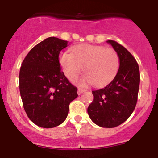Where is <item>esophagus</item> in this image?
<instances>
[{"instance_id": "34e87169", "label": "esophagus", "mask_w": 158, "mask_h": 158, "mask_svg": "<svg viewBox=\"0 0 158 158\" xmlns=\"http://www.w3.org/2000/svg\"><path fill=\"white\" fill-rule=\"evenodd\" d=\"M86 90L85 89H81V88H78V89H77V93L79 95L80 94H81L82 93H84V92H85Z\"/></svg>"}]
</instances>
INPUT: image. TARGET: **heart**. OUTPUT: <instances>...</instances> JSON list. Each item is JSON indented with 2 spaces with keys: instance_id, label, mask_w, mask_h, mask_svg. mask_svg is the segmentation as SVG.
<instances>
[{
  "instance_id": "b5f03b06",
  "label": "heart",
  "mask_w": 158,
  "mask_h": 158,
  "mask_svg": "<svg viewBox=\"0 0 158 158\" xmlns=\"http://www.w3.org/2000/svg\"><path fill=\"white\" fill-rule=\"evenodd\" d=\"M72 52L64 51L59 56L62 70L69 80L73 81L82 72L86 76L79 81L85 85L103 86L116 76L120 60L115 49L104 46L82 44L73 48Z\"/></svg>"
}]
</instances>
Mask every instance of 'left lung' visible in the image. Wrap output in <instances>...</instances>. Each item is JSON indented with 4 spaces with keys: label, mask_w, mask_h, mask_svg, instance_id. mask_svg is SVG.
Wrapping results in <instances>:
<instances>
[{
    "label": "left lung",
    "mask_w": 158,
    "mask_h": 158,
    "mask_svg": "<svg viewBox=\"0 0 158 158\" xmlns=\"http://www.w3.org/2000/svg\"><path fill=\"white\" fill-rule=\"evenodd\" d=\"M107 42L118 53L119 68L107 86L92 92L93 101L88 107V114L96 125L112 128L125 122L135 110L140 73L136 60L125 47L114 40Z\"/></svg>",
    "instance_id": "left-lung-1"
}]
</instances>
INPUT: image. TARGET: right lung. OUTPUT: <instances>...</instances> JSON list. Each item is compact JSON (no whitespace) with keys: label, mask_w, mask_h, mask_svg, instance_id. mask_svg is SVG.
Here are the masks:
<instances>
[{"label":"right lung","mask_w":158,"mask_h":158,"mask_svg":"<svg viewBox=\"0 0 158 158\" xmlns=\"http://www.w3.org/2000/svg\"><path fill=\"white\" fill-rule=\"evenodd\" d=\"M68 42L49 37L29 51L20 67L19 92L23 108L31 121L52 128L65 121L77 89L61 71L60 51Z\"/></svg>","instance_id":"add662e5"}]
</instances>
